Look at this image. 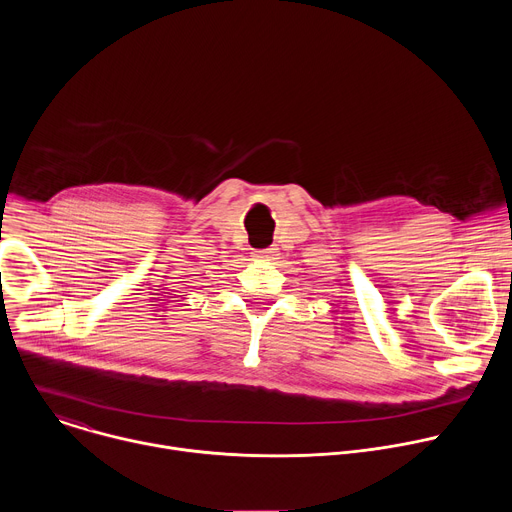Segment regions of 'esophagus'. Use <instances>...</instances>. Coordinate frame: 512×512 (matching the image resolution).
I'll return each instance as SVG.
<instances>
[{
    "instance_id": "1",
    "label": "esophagus",
    "mask_w": 512,
    "mask_h": 512,
    "mask_svg": "<svg viewBox=\"0 0 512 512\" xmlns=\"http://www.w3.org/2000/svg\"><path fill=\"white\" fill-rule=\"evenodd\" d=\"M277 255H279V251L275 249V247H271V249H263V251H255V259L257 261H263V263H271V261H275L277 259Z\"/></svg>"
}]
</instances>
